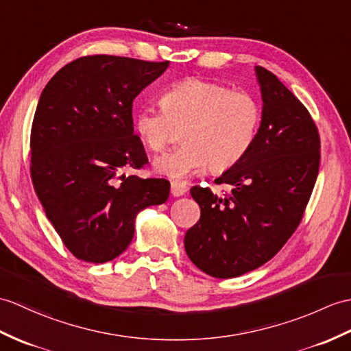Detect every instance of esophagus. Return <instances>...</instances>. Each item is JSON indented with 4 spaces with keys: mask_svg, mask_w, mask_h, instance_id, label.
Returning <instances> with one entry per match:
<instances>
[{
    "mask_svg": "<svg viewBox=\"0 0 351 351\" xmlns=\"http://www.w3.org/2000/svg\"><path fill=\"white\" fill-rule=\"evenodd\" d=\"M170 193H172L175 197L184 195L186 193V185L181 181H172V184H170Z\"/></svg>",
    "mask_w": 351,
    "mask_h": 351,
    "instance_id": "obj_1",
    "label": "esophagus"
}]
</instances>
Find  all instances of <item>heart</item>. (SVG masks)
Instances as JSON below:
<instances>
[{
  "mask_svg": "<svg viewBox=\"0 0 351 351\" xmlns=\"http://www.w3.org/2000/svg\"><path fill=\"white\" fill-rule=\"evenodd\" d=\"M161 108L136 113L134 128L143 145L162 152L181 132L182 146L156 160L160 173L181 179L209 167L224 172L239 162L256 141L262 109L254 95L186 77L161 97Z\"/></svg>",
  "mask_w": 351,
  "mask_h": 351,
  "instance_id": "b5f03b06",
  "label": "heart"
}]
</instances>
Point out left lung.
Returning <instances> with one entry per match:
<instances>
[{
  "label": "left lung",
  "mask_w": 351,
  "mask_h": 351,
  "mask_svg": "<svg viewBox=\"0 0 351 351\" xmlns=\"http://www.w3.org/2000/svg\"><path fill=\"white\" fill-rule=\"evenodd\" d=\"M256 71L263 99L256 141L215 179L230 191L190 190L200 218L185 233L186 256L215 278H234L271 260L302 221L319 175L320 134L308 109L274 73Z\"/></svg>",
  "instance_id": "left-lung-1"
}]
</instances>
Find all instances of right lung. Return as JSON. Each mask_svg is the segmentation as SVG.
<instances>
[{
	"mask_svg": "<svg viewBox=\"0 0 351 351\" xmlns=\"http://www.w3.org/2000/svg\"><path fill=\"white\" fill-rule=\"evenodd\" d=\"M169 61L88 55L49 80L31 127V179L49 221L73 256L110 262L134 236L138 210L169 199L167 179L122 170L148 165L133 128V100Z\"/></svg>",
	"mask_w": 351,
	"mask_h": 351,
	"instance_id": "right-lung-1",
	"label": "right lung"
}]
</instances>
